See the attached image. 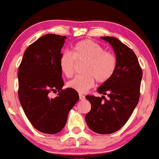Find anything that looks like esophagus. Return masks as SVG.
Segmentation results:
<instances>
[{
    "instance_id": "obj_1",
    "label": "esophagus",
    "mask_w": 159,
    "mask_h": 159,
    "mask_svg": "<svg viewBox=\"0 0 159 159\" xmlns=\"http://www.w3.org/2000/svg\"><path fill=\"white\" fill-rule=\"evenodd\" d=\"M79 96H80V100H81V101H84V100H85V96H84V95L80 93V94H79Z\"/></svg>"
}]
</instances>
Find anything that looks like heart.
<instances>
[{
  "instance_id": "b5f03b06",
  "label": "heart",
  "mask_w": 159,
  "mask_h": 159,
  "mask_svg": "<svg viewBox=\"0 0 159 159\" xmlns=\"http://www.w3.org/2000/svg\"><path fill=\"white\" fill-rule=\"evenodd\" d=\"M75 61H85L81 75L69 81L68 87L84 93L94 86L95 81L104 84L108 81L116 72L118 60L111 51L91 40L77 42L72 47V52L63 51L58 60L61 72L66 77L72 76L75 72Z\"/></svg>"
}]
</instances>
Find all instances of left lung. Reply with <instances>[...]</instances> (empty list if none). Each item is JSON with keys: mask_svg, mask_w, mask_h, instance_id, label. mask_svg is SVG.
I'll return each instance as SVG.
<instances>
[{"mask_svg": "<svg viewBox=\"0 0 159 159\" xmlns=\"http://www.w3.org/2000/svg\"><path fill=\"white\" fill-rule=\"evenodd\" d=\"M112 46L118 60L113 76L98 87V92L105 96L87 95L91 109L86 115L87 126L93 132L109 134L126 124L140 98L142 69L132 49L112 37H101Z\"/></svg>", "mask_w": 159, "mask_h": 159, "instance_id": "left-lung-1", "label": "left lung"}]
</instances>
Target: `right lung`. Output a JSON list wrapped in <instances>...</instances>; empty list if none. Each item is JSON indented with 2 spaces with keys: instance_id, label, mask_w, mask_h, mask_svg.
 <instances>
[{
  "instance_id": "1",
  "label": "right lung",
  "mask_w": 159,
  "mask_h": 159,
  "mask_svg": "<svg viewBox=\"0 0 159 159\" xmlns=\"http://www.w3.org/2000/svg\"><path fill=\"white\" fill-rule=\"evenodd\" d=\"M66 36L46 34L27 48L19 66V99L33 126L54 134L66 126L68 114L79 100L77 91L62 90L58 60ZM59 93L49 98L51 92Z\"/></svg>"
}]
</instances>
